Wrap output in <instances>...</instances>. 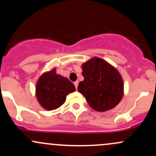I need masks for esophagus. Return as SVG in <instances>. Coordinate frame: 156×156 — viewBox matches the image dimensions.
Wrapping results in <instances>:
<instances>
[{"label":"esophagus","mask_w":156,"mask_h":156,"mask_svg":"<svg viewBox=\"0 0 156 156\" xmlns=\"http://www.w3.org/2000/svg\"><path fill=\"white\" fill-rule=\"evenodd\" d=\"M74 85H75V87H76V89H78V80H77V81H76V82H74Z\"/></svg>","instance_id":"obj_1"}]
</instances>
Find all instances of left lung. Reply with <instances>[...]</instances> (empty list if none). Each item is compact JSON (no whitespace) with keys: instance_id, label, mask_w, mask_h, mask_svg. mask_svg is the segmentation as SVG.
<instances>
[{"instance_id":"8db88e82","label":"left lung","mask_w":156,"mask_h":156,"mask_svg":"<svg viewBox=\"0 0 156 156\" xmlns=\"http://www.w3.org/2000/svg\"><path fill=\"white\" fill-rule=\"evenodd\" d=\"M84 79L78 84V92L98 112L115 107L123 95V82L118 71L100 58H92L82 65Z\"/></svg>"}]
</instances>
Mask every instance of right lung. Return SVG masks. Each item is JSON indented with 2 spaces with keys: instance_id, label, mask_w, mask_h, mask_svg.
Returning a JSON list of instances; mask_svg holds the SVG:
<instances>
[{
  "instance_id": "right-lung-1",
  "label": "right lung",
  "mask_w": 156,
  "mask_h": 156,
  "mask_svg": "<svg viewBox=\"0 0 156 156\" xmlns=\"http://www.w3.org/2000/svg\"><path fill=\"white\" fill-rule=\"evenodd\" d=\"M76 91L67 78L57 75L55 69L44 73L37 83L36 93L41 105L47 110L58 108L65 102L66 96Z\"/></svg>"
}]
</instances>
